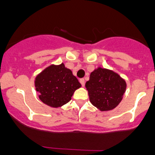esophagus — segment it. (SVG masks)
I'll list each match as a JSON object with an SVG mask.
<instances>
[{
    "label": "esophagus",
    "mask_w": 155,
    "mask_h": 155,
    "mask_svg": "<svg viewBox=\"0 0 155 155\" xmlns=\"http://www.w3.org/2000/svg\"><path fill=\"white\" fill-rule=\"evenodd\" d=\"M80 83H81V85L83 86V87H84V84H85V81H84V79H83V78L80 79Z\"/></svg>",
    "instance_id": "esophagus-1"
}]
</instances>
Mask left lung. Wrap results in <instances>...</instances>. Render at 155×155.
<instances>
[{
  "label": "left lung",
  "mask_w": 155,
  "mask_h": 155,
  "mask_svg": "<svg viewBox=\"0 0 155 155\" xmlns=\"http://www.w3.org/2000/svg\"><path fill=\"white\" fill-rule=\"evenodd\" d=\"M85 87L91 103L100 111H109L121 102L127 84L114 71L98 68L91 73Z\"/></svg>",
  "instance_id": "1"
}]
</instances>
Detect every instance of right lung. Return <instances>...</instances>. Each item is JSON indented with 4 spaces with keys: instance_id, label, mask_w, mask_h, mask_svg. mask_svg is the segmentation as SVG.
<instances>
[{
    "instance_id": "add662e5",
    "label": "right lung",
    "mask_w": 155,
    "mask_h": 155,
    "mask_svg": "<svg viewBox=\"0 0 155 155\" xmlns=\"http://www.w3.org/2000/svg\"><path fill=\"white\" fill-rule=\"evenodd\" d=\"M35 90L42 102L50 107L58 108L70 102L74 92L81 87L72 71L64 64L50 65L37 75Z\"/></svg>"
}]
</instances>
